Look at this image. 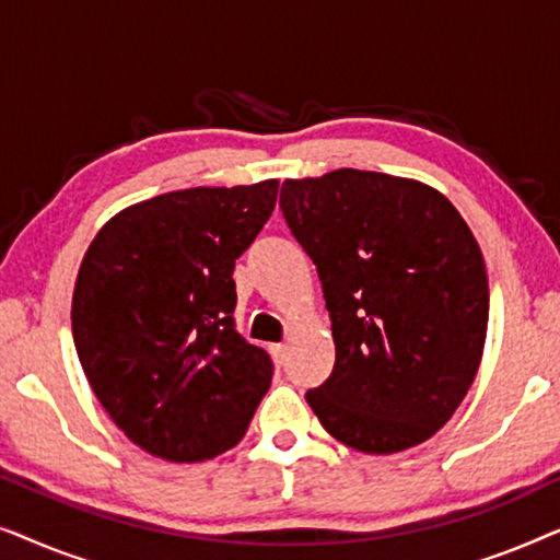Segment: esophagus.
Instances as JSON below:
<instances>
[{
  "instance_id": "esophagus-1",
  "label": "esophagus",
  "mask_w": 560,
  "mask_h": 560,
  "mask_svg": "<svg viewBox=\"0 0 560 560\" xmlns=\"http://www.w3.org/2000/svg\"><path fill=\"white\" fill-rule=\"evenodd\" d=\"M270 351H272L275 362H278V364H285V354H288V347H285V343H272Z\"/></svg>"
}]
</instances>
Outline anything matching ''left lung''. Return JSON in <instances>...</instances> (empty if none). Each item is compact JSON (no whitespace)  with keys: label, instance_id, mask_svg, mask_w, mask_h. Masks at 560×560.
<instances>
[{"label":"left lung","instance_id":"1","mask_svg":"<svg viewBox=\"0 0 560 560\" xmlns=\"http://www.w3.org/2000/svg\"><path fill=\"white\" fill-rule=\"evenodd\" d=\"M280 209L331 318L334 372L305 393L320 425L364 454L428 441L485 351L489 282L471 229L439 190L351 167L285 180Z\"/></svg>","mask_w":560,"mask_h":560}]
</instances>
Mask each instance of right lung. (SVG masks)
I'll use <instances>...</instances> for the list:
<instances>
[{
	"mask_svg": "<svg viewBox=\"0 0 560 560\" xmlns=\"http://www.w3.org/2000/svg\"><path fill=\"white\" fill-rule=\"evenodd\" d=\"M278 180L173 190L117 213L83 257L73 343L119 431L203 462L247 431L275 364L236 331L234 262L272 217Z\"/></svg>",
	"mask_w": 560,
	"mask_h": 560,
	"instance_id": "1",
	"label": "right lung"
}]
</instances>
